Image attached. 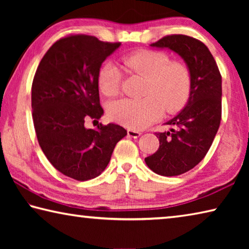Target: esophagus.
<instances>
[{
    "instance_id": "34e87169",
    "label": "esophagus",
    "mask_w": 249,
    "mask_h": 249,
    "mask_svg": "<svg viewBox=\"0 0 249 249\" xmlns=\"http://www.w3.org/2000/svg\"><path fill=\"white\" fill-rule=\"evenodd\" d=\"M127 135L132 138H137L141 136L142 133L138 132V130H135V129H127Z\"/></svg>"
}]
</instances>
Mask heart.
Wrapping results in <instances>:
<instances>
[{
	"label": "heart",
	"instance_id": "obj_1",
	"mask_svg": "<svg viewBox=\"0 0 249 249\" xmlns=\"http://www.w3.org/2000/svg\"><path fill=\"white\" fill-rule=\"evenodd\" d=\"M124 69L130 74L146 78L141 100L121 99L108 105L109 120L132 129H142L163 114L178 111L190 92V73L184 65L172 62L166 53L138 50L122 58ZM99 89L107 98L121 92L122 74L117 67L107 64L99 73Z\"/></svg>",
	"mask_w": 249,
	"mask_h": 249
}]
</instances>
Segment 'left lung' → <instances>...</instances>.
Here are the masks:
<instances>
[{
    "mask_svg": "<svg viewBox=\"0 0 249 249\" xmlns=\"http://www.w3.org/2000/svg\"><path fill=\"white\" fill-rule=\"evenodd\" d=\"M150 47L168 49L183 59L190 73V94L184 107L166 122L170 132L157 133L159 148L145 158L155 174L179 176L196 167L208 153L221 123L222 77L209 48L185 35H170Z\"/></svg>",
    "mask_w": 249,
    "mask_h": 249,
    "instance_id": "1",
    "label": "left lung"
}]
</instances>
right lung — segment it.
<instances>
[{"instance_id":"add662e5","label":"right lung","mask_w":249,"mask_h":249,"mask_svg":"<svg viewBox=\"0 0 249 249\" xmlns=\"http://www.w3.org/2000/svg\"><path fill=\"white\" fill-rule=\"evenodd\" d=\"M121 43L74 35L56 41L41 59L32 86V109L41 150L58 171L87 181L108 165L115 145L127 135L117 124L87 128L103 115L99 73Z\"/></svg>"}]
</instances>
